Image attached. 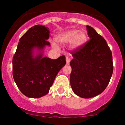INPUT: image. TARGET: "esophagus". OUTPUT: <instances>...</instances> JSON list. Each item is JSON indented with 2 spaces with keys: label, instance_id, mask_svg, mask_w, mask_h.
Returning <instances> with one entry per match:
<instances>
[{
  "label": "esophagus",
  "instance_id": "obj_1",
  "mask_svg": "<svg viewBox=\"0 0 125 125\" xmlns=\"http://www.w3.org/2000/svg\"><path fill=\"white\" fill-rule=\"evenodd\" d=\"M66 64L68 65L69 64V62H70V61H71V58L69 57H66Z\"/></svg>",
  "mask_w": 125,
  "mask_h": 125
}]
</instances>
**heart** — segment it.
<instances>
[{
	"mask_svg": "<svg viewBox=\"0 0 125 125\" xmlns=\"http://www.w3.org/2000/svg\"><path fill=\"white\" fill-rule=\"evenodd\" d=\"M86 40V36L83 31L72 29L61 32L56 35L55 41L61 45H64L71 43L73 47H79L83 45ZM53 46L56 47L54 44Z\"/></svg>",
	"mask_w": 125,
	"mask_h": 125,
	"instance_id": "obj_1",
	"label": "heart"
}]
</instances>
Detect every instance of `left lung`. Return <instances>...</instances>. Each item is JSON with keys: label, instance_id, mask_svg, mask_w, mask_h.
I'll use <instances>...</instances> for the list:
<instances>
[{"label": "left lung", "instance_id": "left-lung-1", "mask_svg": "<svg viewBox=\"0 0 125 125\" xmlns=\"http://www.w3.org/2000/svg\"><path fill=\"white\" fill-rule=\"evenodd\" d=\"M89 41L71 52L70 83L78 96L90 98L101 94L113 71L112 53L106 41L92 27L86 26Z\"/></svg>", "mask_w": 125, "mask_h": 125}]
</instances>
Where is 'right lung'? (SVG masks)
<instances>
[{
    "mask_svg": "<svg viewBox=\"0 0 125 125\" xmlns=\"http://www.w3.org/2000/svg\"><path fill=\"white\" fill-rule=\"evenodd\" d=\"M49 29L41 25L30 28L21 37L12 59L14 81L22 93L29 98L47 94L56 75L66 64V57L52 59L44 56V49L50 46L47 41Z\"/></svg>",
    "mask_w": 125,
    "mask_h": 125,
    "instance_id": "1",
    "label": "right lung"
}]
</instances>
